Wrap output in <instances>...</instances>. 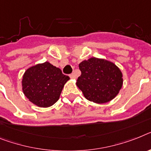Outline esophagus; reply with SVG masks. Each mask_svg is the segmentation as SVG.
<instances>
[{
    "mask_svg": "<svg viewBox=\"0 0 151 151\" xmlns=\"http://www.w3.org/2000/svg\"><path fill=\"white\" fill-rule=\"evenodd\" d=\"M70 78H72V79H75L76 76L74 73H71V74H70Z\"/></svg>",
    "mask_w": 151,
    "mask_h": 151,
    "instance_id": "34e87169",
    "label": "esophagus"
}]
</instances>
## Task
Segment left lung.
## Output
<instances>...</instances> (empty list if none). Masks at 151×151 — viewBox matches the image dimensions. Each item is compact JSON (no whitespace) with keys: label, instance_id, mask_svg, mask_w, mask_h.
Wrapping results in <instances>:
<instances>
[{"label":"left lung","instance_id":"8db88e82","mask_svg":"<svg viewBox=\"0 0 151 151\" xmlns=\"http://www.w3.org/2000/svg\"><path fill=\"white\" fill-rule=\"evenodd\" d=\"M81 75L77 86L83 96L97 104L107 103L114 99L121 89L122 73L114 63L91 58L79 64Z\"/></svg>","mask_w":151,"mask_h":151}]
</instances>
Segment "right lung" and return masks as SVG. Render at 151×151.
I'll use <instances>...</instances> for the list:
<instances>
[{"instance_id":"add662e5","label":"right lung","mask_w":151,"mask_h":151,"mask_svg":"<svg viewBox=\"0 0 151 151\" xmlns=\"http://www.w3.org/2000/svg\"><path fill=\"white\" fill-rule=\"evenodd\" d=\"M70 78L49 62L28 68L23 76L22 89L29 101L40 107H50L60 97Z\"/></svg>"}]
</instances>
